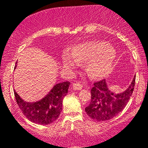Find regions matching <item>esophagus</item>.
Here are the masks:
<instances>
[{"label": "esophagus", "instance_id": "1", "mask_svg": "<svg viewBox=\"0 0 148 148\" xmlns=\"http://www.w3.org/2000/svg\"><path fill=\"white\" fill-rule=\"evenodd\" d=\"M82 87H83V85H82V84L79 83V82H76V83H73V90H82Z\"/></svg>", "mask_w": 148, "mask_h": 148}]
</instances>
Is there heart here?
Here are the masks:
<instances>
[{"instance_id":"heart-1","label":"heart","mask_w":148,"mask_h":148,"mask_svg":"<svg viewBox=\"0 0 148 148\" xmlns=\"http://www.w3.org/2000/svg\"><path fill=\"white\" fill-rule=\"evenodd\" d=\"M73 58L66 53L63 56V64L74 67L78 64H86V72L90 78L99 79L105 76L112 69L116 58V51L105 41H91L73 48Z\"/></svg>"}]
</instances>
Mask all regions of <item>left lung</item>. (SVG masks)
<instances>
[{"label": "left lung", "mask_w": 148, "mask_h": 148, "mask_svg": "<svg viewBox=\"0 0 148 148\" xmlns=\"http://www.w3.org/2000/svg\"><path fill=\"white\" fill-rule=\"evenodd\" d=\"M135 80L136 75L127 89L121 93L110 91L105 79L95 82L91 89V101L85 108L87 114L98 121H107L117 116L129 101L135 86Z\"/></svg>", "instance_id": "1"}]
</instances>
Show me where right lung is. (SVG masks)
I'll return each instance as SVG.
<instances>
[{
  "label": "right lung",
  "mask_w": 148,
  "mask_h": 148,
  "mask_svg": "<svg viewBox=\"0 0 148 148\" xmlns=\"http://www.w3.org/2000/svg\"><path fill=\"white\" fill-rule=\"evenodd\" d=\"M70 84L69 82L57 84L45 97L35 102L23 101L15 90L14 94L18 107L29 121L38 125H49L58 118L62 110L63 99L67 94Z\"/></svg>",
  "instance_id": "add662e5"
}]
</instances>
